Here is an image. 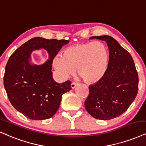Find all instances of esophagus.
Returning a JSON list of instances; mask_svg holds the SVG:
<instances>
[{
	"label": "esophagus",
	"instance_id": "1",
	"mask_svg": "<svg viewBox=\"0 0 146 146\" xmlns=\"http://www.w3.org/2000/svg\"><path fill=\"white\" fill-rule=\"evenodd\" d=\"M77 85H78V83H74V82H72V83H71V88L72 89H74L75 87H76Z\"/></svg>",
	"mask_w": 146,
	"mask_h": 146
}]
</instances>
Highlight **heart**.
<instances>
[{"label": "heart", "instance_id": "heart-1", "mask_svg": "<svg viewBox=\"0 0 146 146\" xmlns=\"http://www.w3.org/2000/svg\"><path fill=\"white\" fill-rule=\"evenodd\" d=\"M109 52L100 42L77 44L67 48L63 55L57 54L53 59V66L59 77L63 80L74 73L77 68L78 74L87 83L98 82L107 72Z\"/></svg>", "mask_w": 146, "mask_h": 146}]
</instances>
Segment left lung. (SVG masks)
<instances>
[{
	"mask_svg": "<svg viewBox=\"0 0 146 146\" xmlns=\"http://www.w3.org/2000/svg\"><path fill=\"white\" fill-rule=\"evenodd\" d=\"M107 42L109 60L107 72L100 80L89 87L85 102L87 112L102 120L117 117L126 111L138 92L139 77L129 52L112 37L94 36Z\"/></svg>",
	"mask_w": 146,
	"mask_h": 146,
	"instance_id": "1",
	"label": "left lung"
}]
</instances>
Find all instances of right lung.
<instances>
[{"mask_svg": "<svg viewBox=\"0 0 146 146\" xmlns=\"http://www.w3.org/2000/svg\"><path fill=\"white\" fill-rule=\"evenodd\" d=\"M66 39L34 37L22 44L9 59L4 75V86L13 107L34 120L52 117L59 109L63 94L71 90L70 80L58 83L52 78V63ZM45 49L49 59L42 65L30 63L33 50Z\"/></svg>", "mask_w": 146, "mask_h": 146, "instance_id": "right-lung-1", "label": "right lung"}]
</instances>
